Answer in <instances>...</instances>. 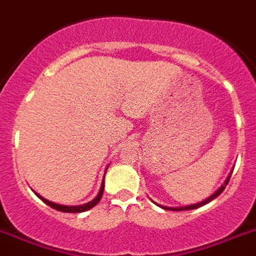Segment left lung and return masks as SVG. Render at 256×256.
I'll use <instances>...</instances> for the list:
<instances>
[{
  "instance_id": "8db88e82",
  "label": "left lung",
  "mask_w": 256,
  "mask_h": 256,
  "mask_svg": "<svg viewBox=\"0 0 256 256\" xmlns=\"http://www.w3.org/2000/svg\"><path fill=\"white\" fill-rule=\"evenodd\" d=\"M231 174H232V172H230V174H228V176H227V179L226 180H224V183H223L222 186L219 187L218 190L215 191L214 194L211 195V196H208V198L207 199H204V200H202V202H199V203H195V204H190V206H183V207H166V206H162V204H158V203H156V206H160V207H162V208H164V210H171V211H183V210H194V208H198V207H200V206H203V204H206V203H208V202H211V200H212V199H215L216 198V196H218V195H220L222 194V191L224 190V188H226V186H227V183H228V180H230V178H231Z\"/></svg>"
}]
</instances>
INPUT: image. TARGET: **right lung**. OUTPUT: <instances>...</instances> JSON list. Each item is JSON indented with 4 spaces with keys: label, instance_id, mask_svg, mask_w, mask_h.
<instances>
[{
    "label": "right lung",
    "instance_id": "obj_1",
    "mask_svg": "<svg viewBox=\"0 0 256 256\" xmlns=\"http://www.w3.org/2000/svg\"><path fill=\"white\" fill-rule=\"evenodd\" d=\"M104 174H106V172H104ZM104 180H102V184H100V192H98V195H96V198L92 199V200H90V202L85 203V204H80V206H64V204H58V203L50 202V200L45 199L44 196H41L40 194H37V192H36V195H37L38 198L41 199L42 202L46 203L48 206H50L52 208H54V210L62 211V212H84V211H88V210H90V208H92V207L96 206V203L100 202V198H102V194H104Z\"/></svg>",
    "mask_w": 256,
    "mask_h": 256
}]
</instances>
